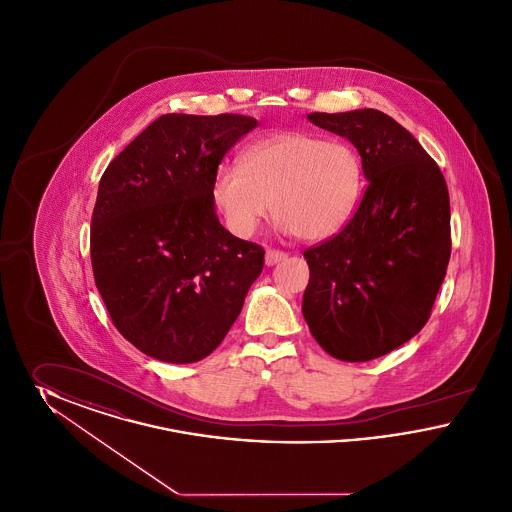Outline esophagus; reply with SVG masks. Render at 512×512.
<instances>
[{"label": "esophagus", "mask_w": 512, "mask_h": 512, "mask_svg": "<svg viewBox=\"0 0 512 512\" xmlns=\"http://www.w3.org/2000/svg\"><path fill=\"white\" fill-rule=\"evenodd\" d=\"M286 259H288V255L284 251H278V249H268L267 255H265L267 267H274V265H278V263H282Z\"/></svg>", "instance_id": "34e87169"}]
</instances>
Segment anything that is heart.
I'll use <instances>...</instances> for the list:
<instances>
[{"label":"heart","instance_id":"heart-1","mask_svg":"<svg viewBox=\"0 0 512 512\" xmlns=\"http://www.w3.org/2000/svg\"><path fill=\"white\" fill-rule=\"evenodd\" d=\"M365 192L357 149L311 132H276L251 142L242 165L222 163L213 199L228 228L247 238L270 209L278 228L307 242L338 236Z\"/></svg>","mask_w":512,"mask_h":512}]
</instances>
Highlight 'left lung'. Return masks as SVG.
Returning <instances> with one entry per match:
<instances>
[{
    "mask_svg": "<svg viewBox=\"0 0 512 512\" xmlns=\"http://www.w3.org/2000/svg\"><path fill=\"white\" fill-rule=\"evenodd\" d=\"M315 126L357 147L366 190L338 236L303 253V317L332 357L365 363L428 322L451 255L445 178L413 134L386 113H311Z\"/></svg>",
    "mask_w": 512,
    "mask_h": 512,
    "instance_id": "1",
    "label": "left lung"
}]
</instances>
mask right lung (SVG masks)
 <instances>
[{"label":"right lung","mask_w":512,"mask_h":512,"mask_svg":"<svg viewBox=\"0 0 512 512\" xmlns=\"http://www.w3.org/2000/svg\"><path fill=\"white\" fill-rule=\"evenodd\" d=\"M257 121L169 113L99 180L90 253L115 328L157 361L186 365L219 347L265 265L263 247L220 224L213 178Z\"/></svg>","instance_id":"obj_1"}]
</instances>
